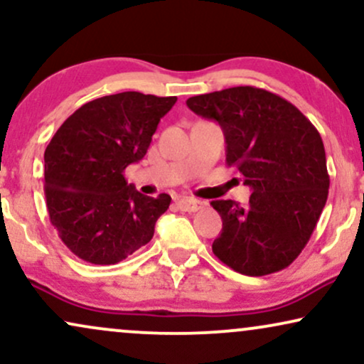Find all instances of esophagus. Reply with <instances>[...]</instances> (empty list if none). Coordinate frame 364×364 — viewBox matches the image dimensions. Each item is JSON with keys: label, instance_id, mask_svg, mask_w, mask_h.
Returning <instances> with one entry per match:
<instances>
[{"label": "esophagus", "instance_id": "esophagus-1", "mask_svg": "<svg viewBox=\"0 0 364 364\" xmlns=\"http://www.w3.org/2000/svg\"><path fill=\"white\" fill-rule=\"evenodd\" d=\"M178 208L183 210V212H196V210L203 208V201L195 200V198H181L176 201Z\"/></svg>", "mask_w": 364, "mask_h": 364}]
</instances>
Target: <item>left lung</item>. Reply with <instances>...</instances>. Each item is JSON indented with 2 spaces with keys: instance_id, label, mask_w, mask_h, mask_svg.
Instances as JSON below:
<instances>
[{
  "instance_id": "obj_1",
  "label": "left lung",
  "mask_w": 364,
  "mask_h": 364,
  "mask_svg": "<svg viewBox=\"0 0 364 364\" xmlns=\"http://www.w3.org/2000/svg\"><path fill=\"white\" fill-rule=\"evenodd\" d=\"M196 115L218 122L229 168L252 190L249 203L215 200L222 232L212 251L247 277L291 264L307 246L327 195L326 151L318 130L295 105L254 86L227 87L188 98Z\"/></svg>"
}]
</instances>
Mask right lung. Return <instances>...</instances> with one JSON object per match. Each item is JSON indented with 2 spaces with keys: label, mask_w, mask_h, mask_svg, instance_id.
Returning <instances> with one entry per match:
<instances>
[{
  "label": "right lung",
  "mask_w": 364,
  "mask_h": 364,
  "mask_svg": "<svg viewBox=\"0 0 364 364\" xmlns=\"http://www.w3.org/2000/svg\"><path fill=\"white\" fill-rule=\"evenodd\" d=\"M176 96L125 91L77 108L50 139L43 191L50 224L73 254L91 264H117L146 246L171 196L139 193L124 176L151 146Z\"/></svg>",
  "instance_id": "1"
}]
</instances>
